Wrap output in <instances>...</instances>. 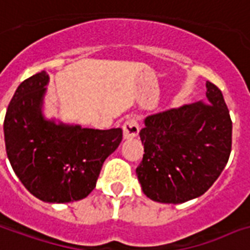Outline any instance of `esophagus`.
<instances>
[{
    "mask_svg": "<svg viewBox=\"0 0 250 250\" xmlns=\"http://www.w3.org/2000/svg\"><path fill=\"white\" fill-rule=\"evenodd\" d=\"M124 138L131 139L137 137L139 133V124L137 119H127L123 125Z\"/></svg>",
    "mask_w": 250,
    "mask_h": 250,
    "instance_id": "34e87169",
    "label": "esophagus"
}]
</instances>
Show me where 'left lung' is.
I'll use <instances>...</instances> for the list:
<instances>
[{"instance_id": "left-lung-1", "label": "left lung", "mask_w": 250, "mask_h": 250, "mask_svg": "<svg viewBox=\"0 0 250 250\" xmlns=\"http://www.w3.org/2000/svg\"><path fill=\"white\" fill-rule=\"evenodd\" d=\"M206 103L147 116L139 137L145 154L135 172L143 193L162 204H183L202 195L226 167L232 121L223 94L206 82Z\"/></svg>"}]
</instances>
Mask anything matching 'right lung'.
<instances>
[{
  "label": "right lung",
  "instance_id": "add662e5",
  "mask_svg": "<svg viewBox=\"0 0 250 250\" xmlns=\"http://www.w3.org/2000/svg\"><path fill=\"white\" fill-rule=\"evenodd\" d=\"M48 82L49 75L42 71L19 84L3 121L5 146L15 175L31 194L49 204H66L94 190L123 130L46 120L42 108Z\"/></svg>",
  "mask_w": 250,
  "mask_h": 250
}]
</instances>
